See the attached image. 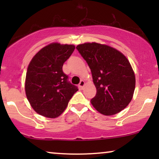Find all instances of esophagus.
I'll list each match as a JSON object with an SVG mask.
<instances>
[{
	"mask_svg": "<svg viewBox=\"0 0 159 159\" xmlns=\"http://www.w3.org/2000/svg\"><path fill=\"white\" fill-rule=\"evenodd\" d=\"M84 85H85V82H84L83 80H81V81H80V84H79V87L81 89H83Z\"/></svg>",
	"mask_w": 159,
	"mask_h": 159,
	"instance_id": "obj_1",
	"label": "esophagus"
}]
</instances>
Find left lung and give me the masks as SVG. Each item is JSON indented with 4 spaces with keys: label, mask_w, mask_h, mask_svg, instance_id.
Wrapping results in <instances>:
<instances>
[{
    "label": "left lung",
    "mask_w": 159,
    "mask_h": 159,
    "mask_svg": "<svg viewBox=\"0 0 159 159\" xmlns=\"http://www.w3.org/2000/svg\"><path fill=\"white\" fill-rule=\"evenodd\" d=\"M76 48L90 67L96 88L91 103L106 116L116 114L130 103L135 77L129 61L114 48L96 43L78 45Z\"/></svg>",
    "instance_id": "obj_1"
}]
</instances>
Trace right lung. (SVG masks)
I'll list each match as a JSON object with an SVG mask.
<instances>
[{"label": "right lung", "mask_w": 159, "mask_h": 159, "mask_svg": "<svg viewBox=\"0 0 159 159\" xmlns=\"http://www.w3.org/2000/svg\"><path fill=\"white\" fill-rule=\"evenodd\" d=\"M73 45L54 43L43 48L27 68L25 93L32 108L43 116L56 118L66 109L78 90L63 71L64 63L75 51Z\"/></svg>", "instance_id": "right-lung-1"}]
</instances>
